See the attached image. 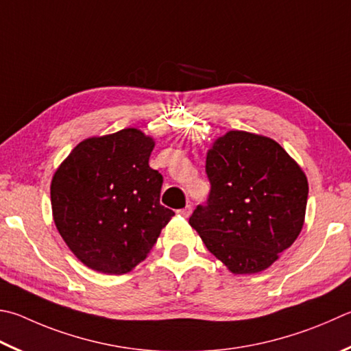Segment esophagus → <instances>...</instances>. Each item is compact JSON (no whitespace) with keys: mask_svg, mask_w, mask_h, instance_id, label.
Returning <instances> with one entry per match:
<instances>
[{"mask_svg":"<svg viewBox=\"0 0 351 351\" xmlns=\"http://www.w3.org/2000/svg\"><path fill=\"white\" fill-rule=\"evenodd\" d=\"M190 213H192V206H187V207H184L181 210H178V215L184 216V218H189Z\"/></svg>","mask_w":351,"mask_h":351,"instance_id":"obj_1","label":"esophagus"}]
</instances>
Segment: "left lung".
Listing matches in <instances>:
<instances>
[{"label":"left lung","mask_w":351,"mask_h":351,"mask_svg":"<svg viewBox=\"0 0 351 351\" xmlns=\"http://www.w3.org/2000/svg\"><path fill=\"white\" fill-rule=\"evenodd\" d=\"M207 201L190 216L207 250L237 275L265 270L304 226L308 182L270 138L232 130L208 150Z\"/></svg>","instance_id":"obj_1"}]
</instances>
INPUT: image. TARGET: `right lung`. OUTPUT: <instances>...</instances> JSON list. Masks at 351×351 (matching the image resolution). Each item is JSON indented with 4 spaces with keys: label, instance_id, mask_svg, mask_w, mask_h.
<instances>
[{
    "label": "right lung",
    "instance_id": "right-lung-1",
    "mask_svg": "<svg viewBox=\"0 0 351 351\" xmlns=\"http://www.w3.org/2000/svg\"><path fill=\"white\" fill-rule=\"evenodd\" d=\"M154 139L136 129L88 138L50 186L56 228L90 269L123 275L145 259L175 215L159 202L162 175L149 165Z\"/></svg>",
    "mask_w": 351,
    "mask_h": 351
}]
</instances>
